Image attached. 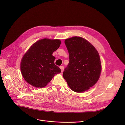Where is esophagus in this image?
<instances>
[{
	"instance_id": "34e87169",
	"label": "esophagus",
	"mask_w": 125,
	"mask_h": 125,
	"mask_svg": "<svg viewBox=\"0 0 125 125\" xmlns=\"http://www.w3.org/2000/svg\"><path fill=\"white\" fill-rule=\"evenodd\" d=\"M60 69H61V70L62 73H63V70H64V66H60Z\"/></svg>"
}]
</instances>
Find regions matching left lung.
Instances as JSON below:
<instances>
[{"instance_id":"8db88e82","label":"left lung","mask_w":125,"mask_h":125,"mask_svg":"<svg viewBox=\"0 0 125 125\" xmlns=\"http://www.w3.org/2000/svg\"><path fill=\"white\" fill-rule=\"evenodd\" d=\"M65 43L69 60L63 71V77L73 91H86L99 78L101 64L99 53L92 44L81 37L66 39Z\"/></svg>"}]
</instances>
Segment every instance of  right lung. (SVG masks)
<instances>
[{"mask_svg":"<svg viewBox=\"0 0 125 125\" xmlns=\"http://www.w3.org/2000/svg\"><path fill=\"white\" fill-rule=\"evenodd\" d=\"M59 39L44 38L35 42L23 56L21 71L25 80L32 86L42 88L61 69L55 64L52 52L60 47Z\"/></svg>","mask_w":125,"mask_h":125,"instance_id":"obj_1","label":"right lung"}]
</instances>
